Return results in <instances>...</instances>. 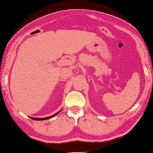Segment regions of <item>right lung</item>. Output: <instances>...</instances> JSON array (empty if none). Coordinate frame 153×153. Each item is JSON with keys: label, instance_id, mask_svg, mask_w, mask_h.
Wrapping results in <instances>:
<instances>
[{"label": "right lung", "instance_id": "add662e5", "mask_svg": "<svg viewBox=\"0 0 153 153\" xmlns=\"http://www.w3.org/2000/svg\"><path fill=\"white\" fill-rule=\"evenodd\" d=\"M61 110H60L59 112H57L56 113L54 114L53 115H52V116H50V117H45V118H34V117H29V118H30L31 119L33 120H47V119H51V118L54 117V116H56V115L59 113V112H60V111Z\"/></svg>", "mask_w": 153, "mask_h": 153}]
</instances>
